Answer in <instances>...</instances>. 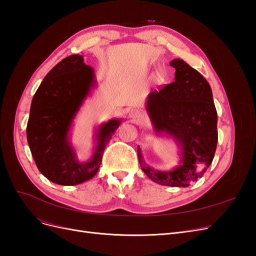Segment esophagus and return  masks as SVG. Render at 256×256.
Masks as SVG:
<instances>
[{"mask_svg":"<svg viewBox=\"0 0 256 256\" xmlns=\"http://www.w3.org/2000/svg\"><path fill=\"white\" fill-rule=\"evenodd\" d=\"M142 116H143V113L138 109H132V110L129 111V118H132L134 122L141 120Z\"/></svg>","mask_w":256,"mask_h":256,"instance_id":"esophagus-1","label":"esophagus"}]
</instances>
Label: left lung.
Instances as JSON below:
<instances>
[{"label":"left lung","mask_w":256,"mask_h":256,"mask_svg":"<svg viewBox=\"0 0 256 256\" xmlns=\"http://www.w3.org/2000/svg\"><path fill=\"white\" fill-rule=\"evenodd\" d=\"M175 81L152 92L146 109L156 134H168L180 147V162L172 171H158L146 164L140 146L138 157L143 172L162 186L188 187L198 180L212 164L216 143V110L210 85L182 60L170 63Z\"/></svg>","instance_id":"1"}]
</instances>
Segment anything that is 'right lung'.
Instances as JSON below:
<instances>
[{
    "label": "right lung",
    "mask_w": 256,
    "mask_h": 256,
    "mask_svg": "<svg viewBox=\"0 0 256 256\" xmlns=\"http://www.w3.org/2000/svg\"><path fill=\"white\" fill-rule=\"evenodd\" d=\"M92 68L82 56L62 60L44 76L30 104L26 136L40 173L54 184L74 186L94 177L120 120H110L96 131L97 145L88 161L81 162L69 142L72 120L94 86Z\"/></svg>",
    "instance_id": "right-lung-1"
}]
</instances>
